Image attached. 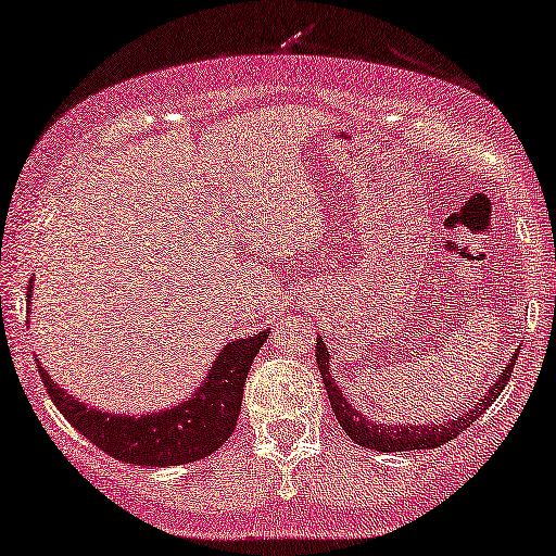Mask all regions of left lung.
Returning <instances> with one entry per match:
<instances>
[{
  "mask_svg": "<svg viewBox=\"0 0 556 556\" xmlns=\"http://www.w3.org/2000/svg\"><path fill=\"white\" fill-rule=\"evenodd\" d=\"M519 354V352H516ZM516 354L506 362V367L498 371V377L493 379L489 390L481 400L476 402V407H470L468 413H463L455 417V420L447 422H382L375 420V417L364 415L359 407H354L352 402L341 387L337 384V379L331 377V354L321 337H316V364L318 371H321L326 394H329L331 409L337 415V420L349 438L354 440L356 445L369 447V451H382V453H400V451H430V447H440L447 440L458 438L463 430L470 428L478 415H483V409H489L504 387L508 384V377H511V369L516 364Z\"/></svg>",
  "mask_w": 556,
  "mask_h": 556,
  "instance_id": "1",
  "label": "left lung"
}]
</instances>
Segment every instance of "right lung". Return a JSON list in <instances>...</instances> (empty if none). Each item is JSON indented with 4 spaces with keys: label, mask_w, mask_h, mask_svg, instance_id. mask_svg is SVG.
Masks as SVG:
<instances>
[{
    "label": "right lung",
    "mask_w": 556,
    "mask_h": 556,
    "mask_svg": "<svg viewBox=\"0 0 556 556\" xmlns=\"http://www.w3.org/2000/svg\"><path fill=\"white\" fill-rule=\"evenodd\" d=\"M33 288L29 280L27 303L33 301ZM268 333L270 329H263L225 344L207 369V377L187 400L143 415L103 413L90 407L52 382L40 359L35 364L52 405L103 453L134 466H181L207 458L232 435L242 405V387Z\"/></svg>",
    "instance_id": "1"
}]
</instances>
